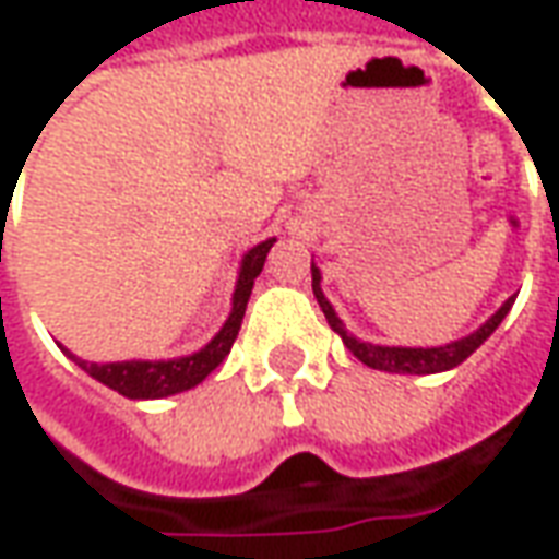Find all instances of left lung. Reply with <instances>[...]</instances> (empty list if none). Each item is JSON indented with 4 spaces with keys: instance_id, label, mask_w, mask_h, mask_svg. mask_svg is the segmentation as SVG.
<instances>
[{
    "instance_id": "left-lung-1",
    "label": "left lung",
    "mask_w": 559,
    "mask_h": 559,
    "mask_svg": "<svg viewBox=\"0 0 559 559\" xmlns=\"http://www.w3.org/2000/svg\"><path fill=\"white\" fill-rule=\"evenodd\" d=\"M310 271H313V295H317L319 307H322V313L329 319V325L341 337H344V346L356 356L359 361H365L368 368H377V371H390V374H438V371H450V368H456L460 361H465L475 349H478L487 337H490L492 331L499 329V322L506 319V313L511 310V304L514 298H508L502 307H499V313H492L484 325H480L475 334H468L463 341H456V344L448 346H432V349H411V346H374V344H361L356 341L353 334H346L344 322L337 319V313L331 310V304L325 301V295H322V288H319V271L310 264Z\"/></svg>"
}]
</instances>
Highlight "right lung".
Instances as JSON below:
<instances>
[{
  "label": "right lung",
  "mask_w": 559,
  "mask_h": 559,
  "mask_svg": "<svg viewBox=\"0 0 559 559\" xmlns=\"http://www.w3.org/2000/svg\"><path fill=\"white\" fill-rule=\"evenodd\" d=\"M273 240L258 242L249 255L242 258L240 280H237V292H234V310H230L225 329L215 334L210 344L203 346L194 356L173 361H111V365H94V361H81L69 353V359L79 361V368H84L87 374L106 383L109 390L121 392L127 399H164V395H176V392L191 390L198 386L200 380H206L210 371L218 368V361L230 353V346L237 341L240 331L242 313L246 304L255 286V276L264 267V258L271 252Z\"/></svg>",
  "instance_id": "right-lung-1"
}]
</instances>
